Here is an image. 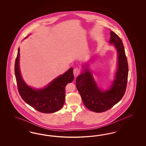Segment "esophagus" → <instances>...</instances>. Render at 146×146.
<instances>
[{"mask_svg": "<svg viewBox=\"0 0 146 146\" xmlns=\"http://www.w3.org/2000/svg\"><path fill=\"white\" fill-rule=\"evenodd\" d=\"M80 73H81V71L80 70L79 68H78L77 67L74 68V69L73 70V74H74L75 77L78 76L80 74Z\"/></svg>", "mask_w": 146, "mask_h": 146, "instance_id": "esophagus-1", "label": "esophagus"}]
</instances>
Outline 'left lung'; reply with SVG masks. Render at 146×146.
<instances>
[{
    "label": "left lung",
    "mask_w": 146,
    "mask_h": 146,
    "mask_svg": "<svg viewBox=\"0 0 146 146\" xmlns=\"http://www.w3.org/2000/svg\"><path fill=\"white\" fill-rule=\"evenodd\" d=\"M110 43H114L118 51V68L115 81L110 89L101 91L98 88L91 72L86 69L76 79V86L89 110L99 113L109 110L119 102L126 89L128 66L123 43L118 36L111 31Z\"/></svg>",
    "instance_id": "obj_1"
}]
</instances>
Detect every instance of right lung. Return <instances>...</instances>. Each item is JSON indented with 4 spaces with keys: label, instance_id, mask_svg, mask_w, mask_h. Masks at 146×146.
<instances>
[{
    "label": "right lung",
    "instance_id": "add662e5",
    "mask_svg": "<svg viewBox=\"0 0 146 146\" xmlns=\"http://www.w3.org/2000/svg\"><path fill=\"white\" fill-rule=\"evenodd\" d=\"M19 52L15 62L14 71L18 92L22 100L40 112L53 113L62 108L65 100V88L74 79L73 68L59 76L44 89L35 90L28 86L22 79L19 68Z\"/></svg>",
    "mask_w": 146,
    "mask_h": 146
}]
</instances>
